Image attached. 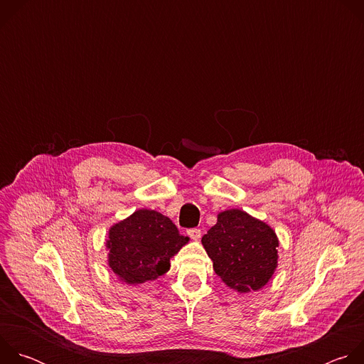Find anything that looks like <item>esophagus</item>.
I'll return each mask as SVG.
<instances>
[{"instance_id":"obj_1","label":"esophagus","mask_w":364,"mask_h":364,"mask_svg":"<svg viewBox=\"0 0 364 364\" xmlns=\"http://www.w3.org/2000/svg\"><path fill=\"white\" fill-rule=\"evenodd\" d=\"M187 235L193 239V240H198L200 236H201V230L198 228H193V229H188L187 230Z\"/></svg>"}]
</instances>
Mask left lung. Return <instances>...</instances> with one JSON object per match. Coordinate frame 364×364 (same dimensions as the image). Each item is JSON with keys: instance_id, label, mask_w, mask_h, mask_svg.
I'll use <instances>...</instances> for the list:
<instances>
[{"instance_id": "1", "label": "left lung", "mask_w": 364, "mask_h": 364, "mask_svg": "<svg viewBox=\"0 0 364 364\" xmlns=\"http://www.w3.org/2000/svg\"><path fill=\"white\" fill-rule=\"evenodd\" d=\"M222 281L240 292L261 289L278 264V237L264 222L232 209L218 215V223L201 237Z\"/></svg>"}]
</instances>
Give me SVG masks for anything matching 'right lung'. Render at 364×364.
I'll use <instances>...</instances> for the list:
<instances>
[{"label": "right lung", "instance_id": "1", "mask_svg": "<svg viewBox=\"0 0 364 364\" xmlns=\"http://www.w3.org/2000/svg\"><path fill=\"white\" fill-rule=\"evenodd\" d=\"M187 242L167 216L141 209L109 229L108 264L122 282L144 284L164 275Z\"/></svg>", "mask_w": 364, "mask_h": 364}]
</instances>
